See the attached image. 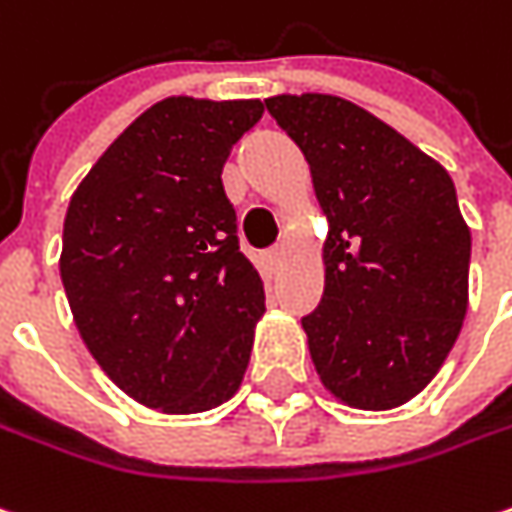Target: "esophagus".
<instances>
[{
	"instance_id": "esophagus-1",
	"label": "esophagus",
	"mask_w": 512,
	"mask_h": 512,
	"mask_svg": "<svg viewBox=\"0 0 512 512\" xmlns=\"http://www.w3.org/2000/svg\"><path fill=\"white\" fill-rule=\"evenodd\" d=\"M286 257V246H275V249H269L266 252V260L272 263V266H280V260Z\"/></svg>"
}]
</instances>
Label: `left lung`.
<instances>
[{
  "mask_svg": "<svg viewBox=\"0 0 512 512\" xmlns=\"http://www.w3.org/2000/svg\"><path fill=\"white\" fill-rule=\"evenodd\" d=\"M326 214L323 298L300 326L321 384L355 410H395L435 378L470 298V226L447 168L332 94H278Z\"/></svg>",
  "mask_w": 512,
  "mask_h": 512,
  "instance_id": "left-lung-1",
  "label": "left lung"
}]
</instances>
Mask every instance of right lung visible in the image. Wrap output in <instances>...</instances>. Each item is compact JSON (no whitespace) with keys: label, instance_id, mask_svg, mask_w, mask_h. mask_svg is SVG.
<instances>
[{"label":"right lung","instance_id":"1","mask_svg":"<svg viewBox=\"0 0 512 512\" xmlns=\"http://www.w3.org/2000/svg\"><path fill=\"white\" fill-rule=\"evenodd\" d=\"M260 114V100L154 102L71 194L59 255L71 315L143 407L206 412L243 384L266 298L220 174Z\"/></svg>","mask_w":512,"mask_h":512}]
</instances>
